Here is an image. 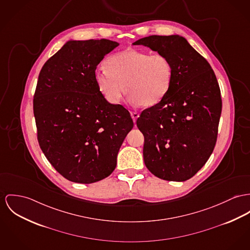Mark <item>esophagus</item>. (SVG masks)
<instances>
[{
	"label": "esophagus",
	"mask_w": 250,
	"mask_h": 250,
	"mask_svg": "<svg viewBox=\"0 0 250 250\" xmlns=\"http://www.w3.org/2000/svg\"><path fill=\"white\" fill-rule=\"evenodd\" d=\"M130 114H131V118L133 119V122L136 123V120H137L138 117H139V113L136 112V111H132V112H130Z\"/></svg>",
	"instance_id": "esophagus-1"
}]
</instances>
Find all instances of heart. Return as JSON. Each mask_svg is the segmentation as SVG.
<instances>
[{"mask_svg": "<svg viewBox=\"0 0 250 250\" xmlns=\"http://www.w3.org/2000/svg\"><path fill=\"white\" fill-rule=\"evenodd\" d=\"M106 69H98V89L111 104H118L126 93L134 104L152 106L168 93L173 82V65L163 54L127 49L105 61Z\"/></svg>", "mask_w": 250, "mask_h": 250, "instance_id": "heart-1", "label": "heart"}]
</instances>
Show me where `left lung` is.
<instances>
[{
    "label": "left lung",
    "instance_id": "obj_1",
    "mask_svg": "<svg viewBox=\"0 0 250 250\" xmlns=\"http://www.w3.org/2000/svg\"><path fill=\"white\" fill-rule=\"evenodd\" d=\"M133 44L169 58L174 70L167 96L137 119L145 137V165L160 179L187 181L205 166L216 145L222 112L217 78L182 36L152 35Z\"/></svg>",
    "mask_w": 250,
    "mask_h": 250
}]
</instances>
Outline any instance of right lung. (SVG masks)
<instances>
[{
    "mask_svg": "<svg viewBox=\"0 0 250 250\" xmlns=\"http://www.w3.org/2000/svg\"><path fill=\"white\" fill-rule=\"evenodd\" d=\"M118 45L106 39L69 41L39 74L33 99L39 145L68 181L92 184L108 177L134 125L128 110L109 104L95 82L97 65Z\"/></svg>",
    "mask_w": 250,
    "mask_h": 250,
    "instance_id": "obj_1",
    "label": "right lung"
}]
</instances>
